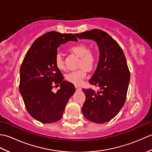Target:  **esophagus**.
I'll return each instance as SVG.
<instances>
[{
  "mask_svg": "<svg viewBox=\"0 0 152 152\" xmlns=\"http://www.w3.org/2000/svg\"><path fill=\"white\" fill-rule=\"evenodd\" d=\"M76 90L77 91H80V90H81V88H79L78 86H76Z\"/></svg>",
  "mask_w": 152,
  "mask_h": 152,
  "instance_id": "34e87169",
  "label": "esophagus"
}]
</instances>
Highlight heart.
<instances>
[{
  "mask_svg": "<svg viewBox=\"0 0 152 152\" xmlns=\"http://www.w3.org/2000/svg\"><path fill=\"white\" fill-rule=\"evenodd\" d=\"M70 50L80 57L79 67H81V69L66 74L65 80L74 85L80 86L87 76L86 69L91 70L94 69L97 63V57L94 52L89 51L88 46L83 43L74 45L70 48ZM55 64L57 69L61 70H64L66 69L64 60L59 53L56 55Z\"/></svg>",
  "mask_w": 152,
  "mask_h": 152,
  "instance_id": "obj_1",
  "label": "heart"
}]
</instances>
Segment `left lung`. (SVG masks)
Here are the masks:
<instances>
[{
  "instance_id": "8db88e82",
  "label": "left lung",
  "mask_w": 152,
  "mask_h": 152,
  "mask_svg": "<svg viewBox=\"0 0 152 152\" xmlns=\"http://www.w3.org/2000/svg\"><path fill=\"white\" fill-rule=\"evenodd\" d=\"M80 39H91L97 43L100 57L97 67L89 83L99 87L82 90L86 101L82 111L88 120L104 124L110 121L124 106L130 80V72L121 48L114 38L100 29L75 34Z\"/></svg>"
}]
</instances>
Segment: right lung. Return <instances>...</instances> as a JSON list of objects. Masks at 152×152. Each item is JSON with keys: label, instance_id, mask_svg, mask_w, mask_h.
<instances>
[{"label": "right lung", "instance_id": "obj_1", "mask_svg": "<svg viewBox=\"0 0 152 152\" xmlns=\"http://www.w3.org/2000/svg\"><path fill=\"white\" fill-rule=\"evenodd\" d=\"M70 40L78 39L73 34L48 32L34 40L21 63L19 91L28 114L42 124L60 120L75 92L72 83L63 81L55 64L57 48ZM59 85L60 89L53 93L54 87Z\"/></svg>", "mask_w": 152, "mask_h": 152}]
</instances>
